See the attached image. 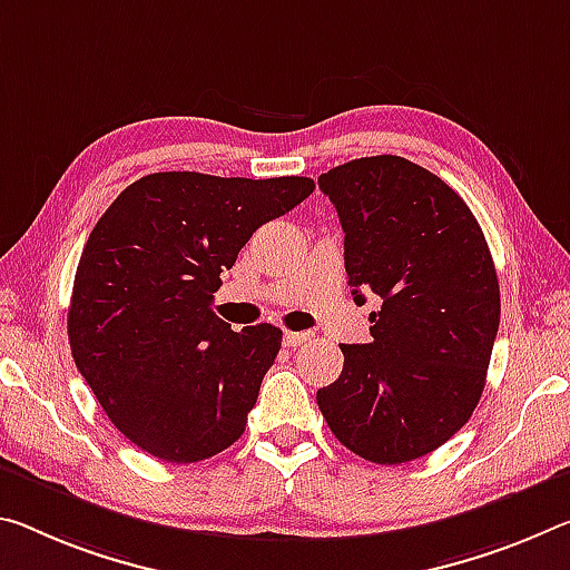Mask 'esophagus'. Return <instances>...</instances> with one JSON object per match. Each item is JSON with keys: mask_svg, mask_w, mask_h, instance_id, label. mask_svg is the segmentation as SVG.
Instances as JSON below:
<instances>
[{"mask_svg": "<svg viewBox=\"0 0 570 570\" xmlns=\"http://www.w3.org/2000/svg\"><path fill=\"white\" fill-rule=\"evenodd\" d=\"M312 340L309 332H284V347H299Z\"/></svg>", "mask_w": 570, "mask_h": 570, "instance_id": "34e87169", "label": "esophagus"}]
</instances>
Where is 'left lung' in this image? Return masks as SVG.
Segmentation results:
<instances>
[{
    "instance_id": "1",
    "label": "left lung",
    "mask_w": 570,
    "mask_h": 570,
    "mask_svg": "<svg viewBox=\"0 0 570 570\" xmlns=\"http://www.w3.org/2000/svg\"><path fill=\"white\" fill-rule=\"evenodd\" d=\"M345 230L355 304L377 296L367 345H340L345 365L317 391L340 444L375 464H403L454 436L482 399L500 284L480 223L444 179L393 155L320 175Z\"/></svg>"
}]
</instances>
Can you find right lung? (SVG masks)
<instances>
[{"label":"right lung","mask_w":570,"mask_h":570,"mask_svg":"<svg viewBox=\"0 0 570 570\" xmlns=\"http://www.w3.org/2000/svg\"><path fill=\"white\" fill-rule=\"evenodd\" d=\"M312 193L309 177L155 171L108 205L76 271L68 340L134 446L193 464L246 431L282 330L233 332L210 309L213 294L253 233Z\"/></svg>","instance_id":"1"}]
</instances>
